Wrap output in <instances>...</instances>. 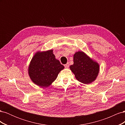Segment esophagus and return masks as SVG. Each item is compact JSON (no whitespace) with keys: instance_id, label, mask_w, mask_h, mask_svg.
Segmentation results:
<instances>
[{"instance_id":"esophagus-1","label":"esophagus","mask_w":125,"mask_h":125,"mask_svg":"<svg viewBox=\"0 0 125 125\" xmlns=\"http://www.w3.org/2000/svg\"><path fill=\"white\" fill-rule=\"evenodd\" d=\"M69 67V63L68 62L66 64H65V67L66 68H68Z\"/></svg>"}]
</instances>
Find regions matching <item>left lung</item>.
Instances as JSON below:
<instances>
[{
	"instance_id": "1",
	"label": "left lung",
	"mask_w": 125,
	"mask_h": 125,
	"mask_svg": "<svg viewBox=\"0 0 125 125\" xmlns=\"http://www.w3.org/2000/svg\"><path fill=\"white\" fill-rule=\"evenodd\" d=\"M70 69L78 81L88 84L95 81L100 71V65L92 58L82 51L75 52L73 55V64Z\"/></svg>"
}]
</instances>
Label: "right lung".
I'll return each instance as SVG.
<instances>
[{"label":"right lung","instance_id":"1","mask_svg":"<svg viewBox=\"0 0 125 125\" xmlns=\"http://www.w3.org/2000/svg\"><path fill=\"white\" fill-rule=\"evenodd\" d=\"M64 68L55 58L53 50L39 51L34 54L30 62L28 74L35 84L47 88L56 80Z\"/></svg>","mask_w":125,"mask_h":125}]
</instances>
